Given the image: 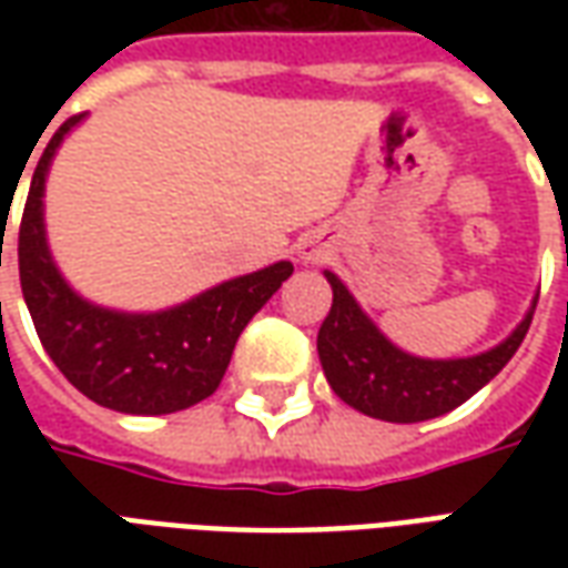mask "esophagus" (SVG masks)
<instances>
[{"mask_svg": "<svg viewBox=\"0 0 568 568\" xmlns=\"http://www.w3.org/2000/svg\"><path fill=\"white\" fill-rule=\"evenodd\" d=\"M301 258L304 261H320L322 258V248L320 246H307L301 252Z\"/></svg>", "mask_w": 568, "mask_h": 568, "instance_id": "obj_1", "label": "esophagus"}]
</instances>
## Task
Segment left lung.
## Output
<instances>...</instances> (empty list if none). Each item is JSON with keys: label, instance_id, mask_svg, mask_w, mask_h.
Instances as JSON below:
<instances>
[{"label": "left lung", "instance_id": "left-lung-1", "mask_svg": "<svg viewBox=\"0 0 568 568\" xmlns=\"http://www.w3.org/2000/svg\"><path fill=\"white\" fill-rule=\"evenodd\" d=\"M334 301L322 322L316 349L337 398L386 423H423L468 402L499 374L524 344L536 304L508 341L475 358L432 362L402 353L358 310L346 285L325 271Z\"/></svg>", "mask_w": 568, "mask_h": 568}]
</instances>
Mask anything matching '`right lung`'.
<instances>
[{
    "label": "right lung",
    "mask_w": 568,
    "mask_h": 568,
    "mask_svg": "<svg viewBox=\"0 0 568 568\" xmlns=\"http://www.w3.org/2000/svg\"><path fill=\"white\" fill-rule=\"evenodd\" d=\"M81 115L60 124L32 173L18 234L23 301L44 353L79 393L121 414H175L210 398L231 365L236 337L280 285L292 264L248 273L203 292L182 307L133 316L81 301L57 273L42 224V191L57 145Z\"/></svg>",
    "instance_id": "right-lung-1"
}]
</instances>
